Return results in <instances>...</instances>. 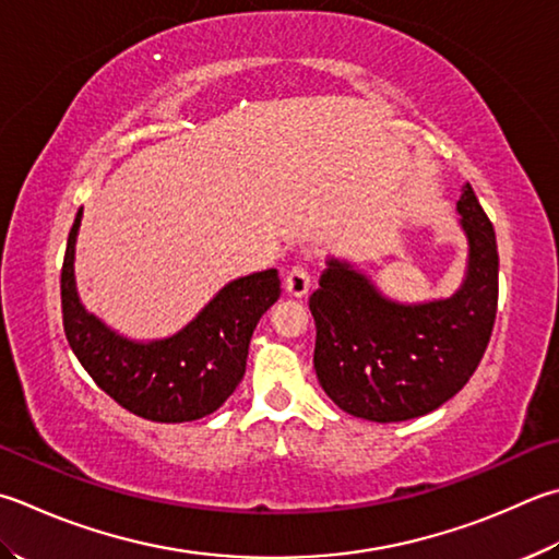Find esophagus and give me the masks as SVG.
Returning <instances> with one entry per match:
<instances>
[{
  "label": "esophagus",
  "mask_w": 559,
  "mask_h": 559,
  "mask_svg": "<svg viewBox=\"0 0 559 559\" xmlns=\"http://www.w3.org/2000/svg\"><path fill=\"white\" fill-rule=\"evenodd\" d=\"M284 289H287L292 297H307L309 289H311V275L309 270L304 265H294L289 267L287 277H284Z\"/></svg>",
  "instance_id": "esophagus-1"
}]
</instances>
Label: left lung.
<instances>
[{
  "label": "left lung",
  "instance_id": "obj_1",
  "mask_svg": "<svg viewBox=\"0 0 559 559\" xmlns=\"http://www.w3.org/2000/svg\"><path fill=\"white\" fill-rule=\"evenodd\" d=\"M469 240L467 280L443 301H389L347 262L329 260L309 297L313 370L345 414L392 424L426 416L455 396L487 350L499 304V252L472 187L457 202Z\"/></svg>",
  "mask_w": 559,
  "mask_h": 559
}]
</instances>
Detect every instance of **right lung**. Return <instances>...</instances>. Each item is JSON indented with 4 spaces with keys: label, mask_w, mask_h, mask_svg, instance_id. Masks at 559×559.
Instances as JSON below:
<instances>
[{
    "label": "right lung",
    "mask_w": 559,
    "mask_h": 559,
    "mask_svg": "<svg viewBox=\"0 0 559 559\" xmlns=\"http://www.w3.org/2000/svg\"><path fill=\"white\" fill-rule=\"evenodd\" d=\"M70 228L60 270L62 329L87 374L116 404L155 424L197 420L226 402L246 372L252 331L280 299L277 270L226 284L204 311L173 338L133 343L84 311L75 289V238Z\"/></svg>",
    "instance_id": "add662e5"
}]
</instances>
